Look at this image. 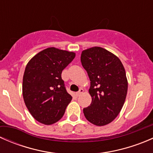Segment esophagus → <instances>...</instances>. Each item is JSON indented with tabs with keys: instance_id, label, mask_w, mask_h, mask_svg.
Returning <instances> with one entry per match:
<instances>
[{
	"instance_id": "obj_1",
	"label": "esophagus",
	"mask_w": 153,
	"mask_h": 153,
	"mask_svg": "<svg viewBox=\"0 0 153 153\" xmlns=\"http://www.w3.org/2000/svg\"><path fill=\"white\" fill-rule=\"evenodd\" d=\"M83 92H84V89H83L82 88H81V89H79V91H78V92H77L76 93H75V95H76L77 96H79V95H81V94H82Z\"/></svg>"
}]
</instances>
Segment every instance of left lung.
Here are the masks:
<instances>
[{
  "label": "left lung",
  "instance_id": "1",
  "mask_svg": "<svg viewBox=\"0 0 153 153\" xmlns=\"http://www.w3.org/2000/svg\"><path fill=\"white\" fill-rule=\"evenodd\" d=\"M81 61L90 80V106L84 109L85 118L96 126L112 122L121 112L127 93L126 72L119 58L102 47L82 51Z\"/></svg>",
  "mask_w": 153,
  "mask_h": 153
}]
</instances>
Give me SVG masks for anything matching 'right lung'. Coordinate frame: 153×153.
<instances>
[{"label":"right lung","mask_w":153,"mask_h":153,"mask_svg":"<svg viewBox=\"0 0 153 153\" xmlns=\"http://www.w3.org/2000/svg\"><path fill=\"white\" fill-rule=\"evenodd\" d=\"M75 53L49 47L31 58L24 71L22 92L24 103L34 118L46 125L64 115L72 97L66 90L61 73Z\"/></svg>","instance_id":"right-lung-1"}]
</instances>
